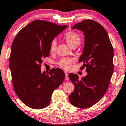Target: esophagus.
Segmentation results:
<instances>
[{
    "instance_id": "1",
    "label": "esophagus",
    "mask_w": 126,
    "mask_h": 126,
    "mask_svg": "<svg viewBox=\"0 0 126 126\" xmlns=\"http://www.w3.org/2000/svg\"><path fill=\"white\" fill-rule=\"evenodd\" d=\"M65 73V79L66 80H69V77H68V73L67 72H64Z\"/></svg>"
}]
</instances>
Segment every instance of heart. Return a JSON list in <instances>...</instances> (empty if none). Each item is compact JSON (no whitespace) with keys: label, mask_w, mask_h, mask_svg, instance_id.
<instances>
[{"label":"heart","mask_w":126,"mask_h":126,"mask_svg":"<svg viewBox=\"0 0 126 126\" xmlns=\"http://www.w3.org/2000/svg\"><path fill=\"white\" fill-rule=\"evenodd\" d=\"M63 38L67 42V43L71 46L72 47H76L79 44L81 40V37L79 34L74 31H70L65 33L63 35ZM57 48V43L55 40H53L50 42L49 44V52L51 54H53L55 52ZM74 62V59L63 58L58 63V65L62 68L66 70H69L71 68L72 65Z\"/></svg>","instance_id":"heart-1"}]
</instances>
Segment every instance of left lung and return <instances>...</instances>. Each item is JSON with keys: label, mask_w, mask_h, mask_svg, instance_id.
I'll return each mask as SVG.
<instances>
[{"label": "left lung", "mask_w": 126, "mask_h": 126, "mask_svg": "<svg viewBox=\"0 0 126 126\" xmlns=\"http://www.w3.org/2000/svg\"><path fill=\"white\" fill-rule=\"evenodd\" d=\"M72 28L84 33V47L79 62L83 63L80 69L85 68L88 73L81 79L77 74H69L74 86L69 100L76 107L87 108L96 104L107 91L114 71L113 49L105 29L94 20H83Z\"/></svg>", "instance_id": "8db88e82"}]
</instances>
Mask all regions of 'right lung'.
Here are the masks:
<instances>
[{"instance_id": "add662e5", "label": "right lung", "mask_w": 126, "mask_h": 126, "mask_svg": "<svg viewBox=\"0 0 126 126\" xmlns=\"http://www.w3.org/2000/svg\"><path fill=\"white\" fill-rule=\"evenodd\" d=\"M67 25L45 20L30 23L17 33L9 58L13 88L17 96L33 109L46 108L52 94L65 78L63 70L53 68L41 73L42 59L49 56V44Z\"/></svg>"}]
</instances>
